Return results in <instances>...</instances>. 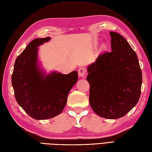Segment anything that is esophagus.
<instances>
[{
    "label": "esophagus",
    "instance_id": "esophagus-1",
    "mask_svg": "<svg viewBox=\"0 0 152 152\" xmlns=\"http://www.w3.org/2000/svg\"><path fill=\"white\" fill-rule=\"evenodd\" d=\"M86 75V70L85 68L82 67L78 70V75L81 77H84Z\"/></svg>",
    "mask_w": 152,
    "mask_h": 152
}]
</instances>
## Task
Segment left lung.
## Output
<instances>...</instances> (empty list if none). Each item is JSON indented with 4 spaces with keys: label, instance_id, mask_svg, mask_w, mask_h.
<instances>
[{
    "label": "left lung",
    "instance_id": "left-lung-1",
    "mask_svg": "<svg viewBox=\"0 0 152 152\" xmlns=\"http://www.w3.org/2000/svg\"><path fill=\"white\" fill-rule=\"evenodd\" d=\"M111 50L87 66L89 103L94 113L108 119L121 118L135 106L142 77L135 52L121 35L110 31Z\"/></svg>",
    "mask_w": 152,
    "mask_h": 152
}]
</instances>
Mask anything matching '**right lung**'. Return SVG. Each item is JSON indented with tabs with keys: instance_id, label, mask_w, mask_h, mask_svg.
I'll return each mask as SVG.
<instances>
[{
	"instance_id": "add662e5",
	"label": "right lung",
	"mask_w": 152,
	"mask_h": 152,
	"mask_svg": "<svg viewBox=\"0 0 152 152\" xmlns=\"http://www.w3.org/2000/svg\"><path fill=\"white\" fill-rule=\"evenodd\" d=\"M50 37L37 38L17 58L12 83L17 103L31 118L45 120L59 115L67 101L68 94L78 79L77 72L63 75L47 74L38 60L39 47Z\"/></svg>"
}]
</instances>
